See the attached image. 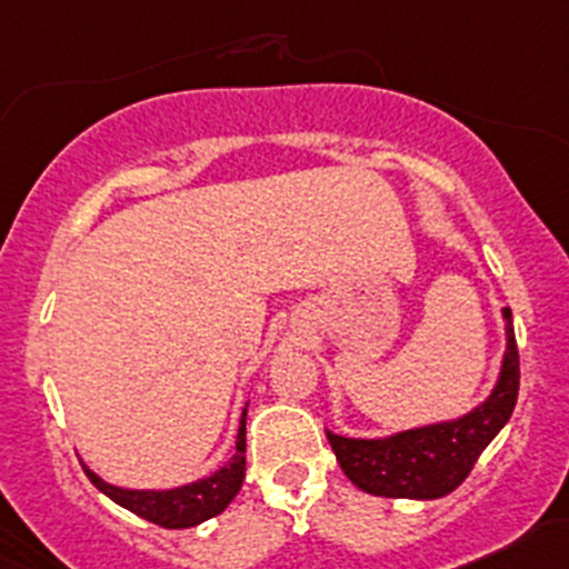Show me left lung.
I'll return each mask as SVG.
<instances>
[{
	"instance_id": "left-lung-1",
	"label": "left lung",
	"mask_w": 569,
	"mask_h": 569,
	"mask_svg": "<svg viewBox=\"0 0 569 569\" xmlns=\"http://www.w3.org/2000/svg\"><path fill=\"white\" fill-rule=\"evenodd\" d=\"M502 321L505 353L497 383L470 413L386 437H346L327 429L329 446L353 486L376 497L440 499L470 476L516 408L518 348L510 308H502Z\"/></svg>"
}]
</instances>
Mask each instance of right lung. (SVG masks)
<instances>
[{
	"label": "right lung",
	"instance_id": "obj_1",
	"mask_svg": "<svg viewBox=\"0 0 569 569\" xmlns=\"http://www.w3.org/2000/svg\"><path fill=\"white\" fill-rule=\"evenodd\" d=\"M246 416L248 405L242 408L240 416L234 457L223 467H218L213 476L174 486V489H127V486H112L104 478H99L86 461H80V465H83V472L104 497H110L121 508L132 510L134 516L159 523L164 529L197 527V523L223 513L227 505L237 497V491L242 489V478H246Z\"/></svg>",
	"mask_w": 569,
	"mask_h": 569
}]
</instances>
